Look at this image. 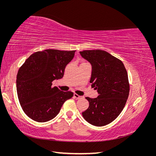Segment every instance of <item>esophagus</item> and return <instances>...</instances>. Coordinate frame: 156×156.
I'll use <instances>...</instances> for the list:
<instances>
[{
  "mask_svg": "<svg viewBox=\"0 0 156 156\" xmlns=\"http://www.w3.org/2000/svg\"><path fill=\"white\" fill-rule=\"evenodd\" d=\"M73 97H74L75 98H76V99H81V98H83L82 96H79L78 94H75V93L73 94Z\"/></svg>",
  "mask_w": 156,
  "mask_h": 156,
  "instance_id": "1",
  "label": "esophagus"
}]
</instances>
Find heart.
I'll return each instance as SVG.
<instances>
[{"mask_svg": "<svg viewBox=\"0 0 156 156\" xmlns=\"http://www.w3.org/2000/svg\"><path fill=\"white\" fill-rule=\"evenodd\" d=\"M83 63H84V62H83Z\"/></svg>", "mask_w": 156, "mask_h": 156, "instance_id": "heart-1", "label": "heart"}]
</instances>
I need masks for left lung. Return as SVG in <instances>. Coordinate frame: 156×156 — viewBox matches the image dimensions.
I'll return each instance as SVG.
<instances>
[{"instance_id": "1", "label": "left lung", "mask_w": 156, "mask_h": 156, "mask_svg": "<svg viewBox=\"0 0 156 156\" xmlns=\"http://www.w3.org/2000/svg\"><path fill=\"white\" fill-rule=\"evenodd\" d=\"M80 54L92 64L90 83L99 94L96 98H85L89 107L82 115L92 125L105 126L116 119L126 105L129 92L127 71L120 59L103 50H84Z\"/></svg>"}]
</instances>
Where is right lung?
<instances>
[{
	"mask_svg": "<svg viewBox=\"0 0 156 156\" xmlns=\"http://www.w3.org/2000/svg\"><path fill=\"white\" fill-rule=\"evenodd\" d=\"M75 51L46 49L35 52L18 70L17 93L22 109L33 120L45 122L53 119L63 103L72 98L71 91L52 87V82L61 79Z\"/></svg>",
	"mask_w": 156,
	"mask_h": 156,
	"instance_id": "right-lung-1",
	"label": "right lung"
}]
</instances>
